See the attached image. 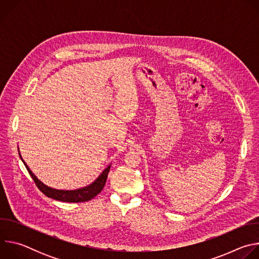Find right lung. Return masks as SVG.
<instances>
[{
    "instance_id": "1",
    "label": "right lung",
    "mask_w": 259,
    "mask_h": 259,
    "mask_svg": "<svg viewBox=\"0 0 259 259\" xmlns=\"http://www.w3.org/2000/svg\"><path fill=\"white\" fill-rule=\"evenodd\" d=\"M18 153H19V157L21 159V161L23 162L24 166L26 167L29 175L31 176V178L33 179V181L35 182L36 187L38 189L47 197L57 200V201H61V202H67V203H79V202H86V201H90L92 200L94 197H96L104 188L105 182H106V178H107V174L109 172L110 166L112 164H109L101 173L100 175L92 182L90 183L89 186L81 188V189H77V190H56L53 188H50L48 186H46L45 183H43L40 179H38L32 171L29 169V167L26 165V163L24 162V160L22 159L20 152H19V147H18Z\"/></svg>"
}]
</instances>
